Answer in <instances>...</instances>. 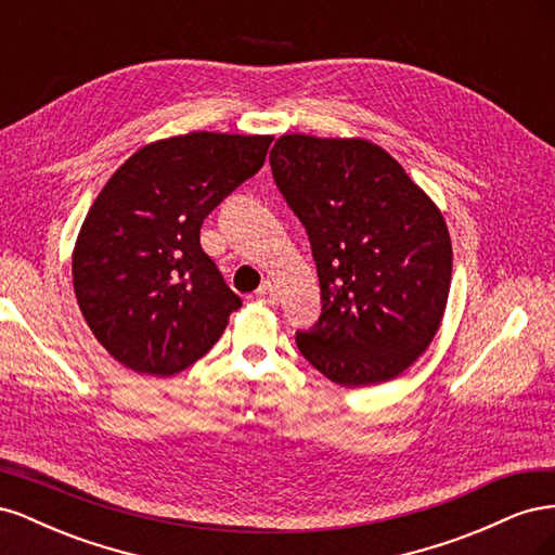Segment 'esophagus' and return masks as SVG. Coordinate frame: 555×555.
<instances>
[{"instance_id": "1", "label": "esophagus", "mask_w": 555, "mask_h": 555, "mask_svg": "<svg viewBox=\"0 0 555 555\" xmlns=\"http://www.w3.org/2000/svg\"><path fill=\"white\" fill-rule=\"evenodd\" d=\"M257 298L259 300H263V304H275L278 300V289H275V284H271V282H263L261 287L257 289Z\"/></svg>"}]
</instances>
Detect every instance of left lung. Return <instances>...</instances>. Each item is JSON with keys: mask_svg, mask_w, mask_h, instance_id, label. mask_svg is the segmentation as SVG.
Listing matches in <instances>:
<instances>
[{"mask_svg": "<svg viewBox=\"0 0 555 555\" xmlns=\"http://www.w3.org/2000/svg\"><path fill=\"white\" fill-rule=\"evenodd\" d=\"M271 169L308 231L322 289L319 322L296 335L300 354L340 386L405 373L447 310L453 251L442 210L365 139L284 133Z\"/></svg>", "mask_w": 555, "mask_h": 555, "instance_id": "obj_1", "label": "left lung"}]
</instances>
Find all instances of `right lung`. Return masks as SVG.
Here are the masks:
<instances>
[{
    "label": "right lung",
    "instance_id": "1",
    "mask_svg": "<svg viewBox=\"0 0 555 555\" xmlns=\"http://www.w3.org/2000/svg\"><path fill=\"white\" fill-rule=\"evenodd\" d=\"M273 137L190 131L137 150L94 198L72 275L78 308L108 354L171 377L212 349L241 308L201 249V224L255 176Z\"/></svg>",
    "mask_w": 555,
    "mask_h": 555
}]
</instances>
